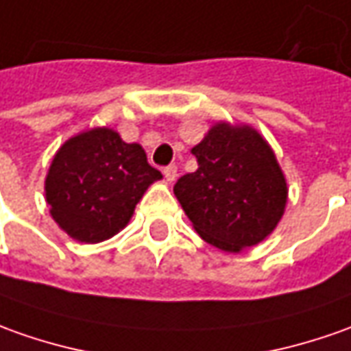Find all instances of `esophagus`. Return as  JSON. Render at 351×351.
<instances>
[{
  "label": "esophagus",
  "mask_w": 351,
  "mask_h": 351,
  "mask_svg": "<svg viewBox=\"0 0 351 351\" xmlns=\"http://www.w3.org/2000/svg\"><path fill=\"white\" fill-rule=\"evenodd\" d=\"M163 175H165V178L169 182H173V180H176L178 169H176V165H167L165 169H163Z\"/></svg>",
  "instance_id": "34e87169"
}]
</instances>
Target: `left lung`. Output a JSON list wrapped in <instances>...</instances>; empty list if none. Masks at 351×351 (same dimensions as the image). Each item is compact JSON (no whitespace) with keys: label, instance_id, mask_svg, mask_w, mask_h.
Here are the masks:
<instances>
[{"label":"left lung","instance_id":"1","mask_svg":"<svg viewBox=\"0 0 351 351\" xmlns=\"http://www.w3.org/2000/svg\"><path fill=\"white\" fill-rule=\"evenodd\" d=\"M192 154L197 169L176 180L175 195L197 234L230 254L271 234L288 190L265 140L250 126L219 123Z\"/></svg>","mask_w":351,"mask_h":351}]
</instances>
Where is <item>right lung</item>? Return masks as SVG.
Masks as SVG:
<instances>
[{"instance_id":"1","label":"right lung","mask_w":351,"mask_h":351,"mask_svg":"<svg viewBox=\"0 0 351 351\" xmlns=\"http://www.w3.org/2000/svg\"><path fill=\"white\" fill-rule=\"evenodd\" d=\"M159 178L142 145L126 144L109 128H94L57 152L45 199L66 234L95 244L125 228L147 186Z\"/></svg>"}]
</instances>
